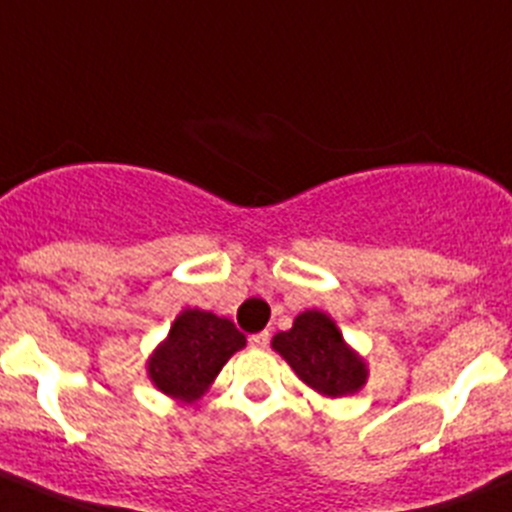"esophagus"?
Masks as SVG:
<instances>
[{
  "instance_id": "1",
  "label": "esophagus",
  "mask_w": 512,
  "mask_h": 512,
  "mask_svg": "<svg viewBox=\"0 0 512 512\" xmlns=\"http://www.w3.org/2000/svg\"><path fill=\"white\" fill-rule=\"evenodd\" d=\"M267 344H270V332H257V334H252V337H250V347L265 349Z\"/></svg>"
}]
</instances>
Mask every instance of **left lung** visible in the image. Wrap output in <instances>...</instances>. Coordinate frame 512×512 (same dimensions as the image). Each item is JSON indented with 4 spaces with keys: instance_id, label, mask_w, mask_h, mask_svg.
Listing matches in <instances>:
<instances>
[{
    "instance_id": "obj_1",
    "label": "left lung",
    "mask_w": 512,
    "mask_h": 512,
    "mask_svg": "<svg viewBox=\"0 0 512 512\" xmlns=\"http://www.w3.org/2000/svg\"><path fill=\"white\" fill-rule=\"evenodd\" d=\"M272 347L304 384L332 399L354 394L366 381L364 361L344 344L337 324L317 309L299 314L289 332L272 339Z\"/></svg>"
}]
</instances>
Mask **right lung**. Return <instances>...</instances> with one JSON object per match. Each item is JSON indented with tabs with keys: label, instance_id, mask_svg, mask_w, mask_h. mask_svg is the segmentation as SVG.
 I'll use <instances>...</instances> for the list:
<instances>
[{
	"label": "right lung",
	"instance_id": "add662e5",
	"mask_svg": "<svg viewBox=\"0 0 512 512\" xmlns=\"http://www.w3.org/2000/svg\"><path fill=\"white\" fill-rule=\"evenodd\" d=\"M242 347L245 334L230 319L200 309H185L170 327L168 339L148 361V374L160 391L190 404Z\"/></svg>",
	"mask_w": 512,
	"mask_h": 512
}]
</instances>
